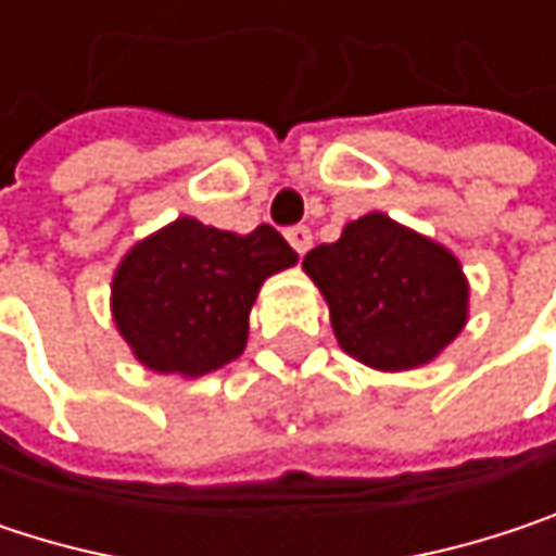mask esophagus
<instances>
[{
	"label": "esophagus",
	"instance_id": "esophagus-1",
	"mask_svg": "<svg viewBox=\"0 0 556 556\" xmlns=\"http://www.w3.org/2000/svg\"><path fill=\"white\" fill-rule=\"evenodd\" d=\"M286 241H289V244H292V251L302 257V254L312 248V231H308L305 225H295V228H289V231H286Z\"/></svg>",
	"mask_w": 556,
	"mask_h": 556
}]
</instances>
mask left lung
<instances>
[{
	"label": "left lung",
	"instance_id": "left-lung-1",
	"mask_svg": "<svg viewBox=\"0 0 556 556\" xmlns=\"http://www.w3.org/2000/svg\"><path fill=\"white\" fill-rule=\"evenodd\" d=\"M302 270L328 302L341 351L383 374L431 364L470 318L460 261L383 212L348 222Z\"/></svg>",
	"mask_w": 556,
	"mask_h": 556
}]
</instances>
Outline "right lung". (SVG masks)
<instances>
[{
  "label": "right lung",
  "mask_w": 556,
  "mask_h": 556,
  "mask_svg": "<svg viewBox=\"0 0 556 556\" xmlns=\"http://www.w3.org/2000/svg\"><path fill=\"white\" fill-rule=\"evenodd\" d=\"M295 261L270 225L235 235L179 215L115 267L112 321L141 367L195 380L244 354L264 279Z\"/></svg>",
  "instance_id": "right-lung-1"
}]
</instances>
